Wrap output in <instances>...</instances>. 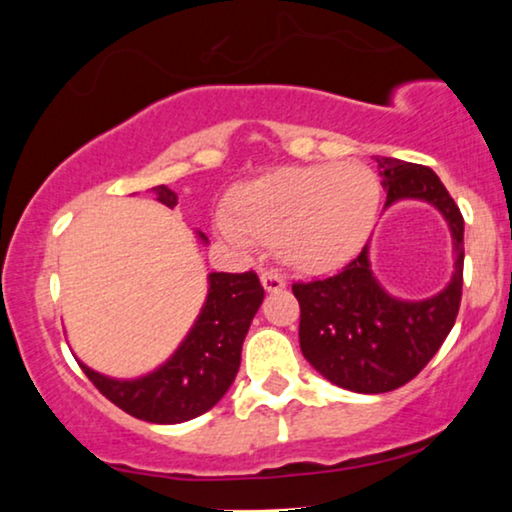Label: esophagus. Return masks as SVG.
<instances>
[{
  "label": "esophagus",
  "instance_id": "esophagus-1",
  "mask_svg": "<svg viewBox=\"0 0 512 512\" xmlns=\"http://www.w3.org/2000/svg\"><path fill=\"white\" fill-rule=\"evenodd\" d=\"M261 282L265 291H282L286 286V277L277 270H265L261 275Z\"/></svg>",
  "mask_w": 512,
  "mask_h": 512
}]
</instances>
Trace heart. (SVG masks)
Segmentation results:
<instances>
[{
  "label": "heart",
  "mask_w": 512,
  "mask_h": 512,
  "mask_svg": "<svg viewBox=\"0 0 512 512\" xmlns=\"http://www.w3.org/2000/svg\"><path fill=\"white\" fill-rule=\"evenodd\" d=\"M380 181L361 163L284 167L237 188L235 205L214 209V230L251 254L277 242L300 270H328L352 258L373 230Z\"/></svg>",
  "instance_id": "heart-1"
}]
</instances>
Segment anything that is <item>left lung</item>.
<instances>
[{"mask_svg": "<svg viewBox=\"0 0 512 512\" xmlns=\"http://www.w3.org/2000/svg\"><path fill=\"white\" fill-rule=\"evenodd\" d=\"M387 207L424 200L452 230V282L426 300H398L370 272L368 247L338 275L296 282L300 349L326 380L356 394H384L408 384L433 359L452 331L464 286V216L431 167L377 158Z\"/></svg>", "mask_w": 512, "mask_h": 512, "instance_id": "8db88e82", "label": "left lung"}]
</instances>
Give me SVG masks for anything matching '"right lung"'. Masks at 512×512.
Wrapping results in <instances>:
<instances>
[{
    "label": "right lung",
    "instance_id": "obj_1",
    "mask_svg": "<svg viewBox=\"0 0 512 512\" xmlns=\"http://www.w3.org/2000/svg\"><path fill=\"white\" fill-rule=\"evenodd\" d=\"M167 207L177 193L153 186ZM205 240V235H200ZM263 286L254 270L212 272L207 300L186 340L163 366L137 380H111L79 361L88 380L128 415L151 424H179L212 410L233 384L242 359V342L263 303Z\"/></svg>",
    "mask_w": 512,
    "mask_h": 512
}]
</instances>
